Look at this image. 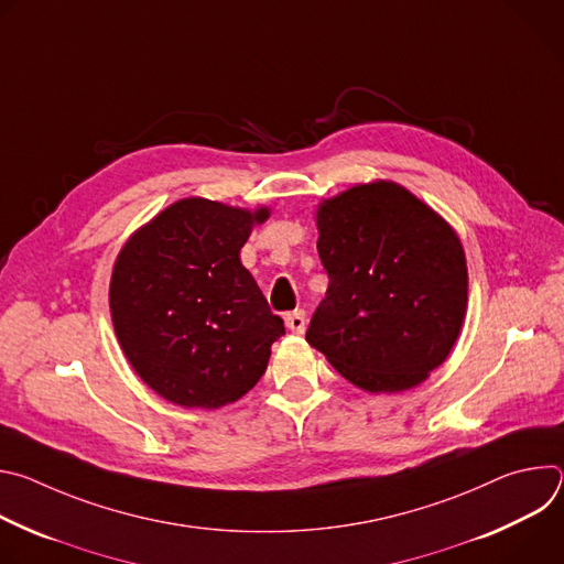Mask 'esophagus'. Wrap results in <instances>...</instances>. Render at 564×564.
<instances>
[{
    "label": "esophagus",
    "mask_w": 564,
    "mask_h": 564,
    "mask_svg": "<svg viewBox=\"0 0 564 564\" xmlns=\"http://www.w3.org/2000/svg\"><path fill=\"white\" fill-rule=\"evenodd\" d=\"M285 326H288L292 333L301 335V333L305 330V312H303V310L288 312V314H285Z\"/></svg>",
    "instance_id": "esophagus-1"
}]
</instances>
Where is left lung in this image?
<instances>
[{
	"label": "left lung",
	"instance_id": "1",
	"mask_svg": "<svg viewBox=\"0 0 564 564\" xmlns=\"http://www.w3.org/2000/svg\"><path fill=\"white\" fill-rule=\"evenodd\" d=\"M328 290L305 339L355 386L413 388L448 357L468 274L455 231L411 192L357 185L316 212Z\"/></svg>",
	"mask_w": 564,
	"mask_h": 564
}]
</instances>
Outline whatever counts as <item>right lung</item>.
Wrapping results in <instances>:
<instances>
[{
  "label": "right lung",
  "mask_w": 564,
  "mask_h": 564,
  "mask_svg": "<svg viewBox=\"0 0 564 564\" xmlns=\"http://www.w3.org/2000/svg\"><path fill=\"white\" fill-rule=\"evenodd\" d=\"M254 214L185 198L122 248L109 290L118 341L149 388L185 409H220L257 386L285 335L240 248Z\"/></svg>",
  "instance_id": "1"
}]
</instances>
